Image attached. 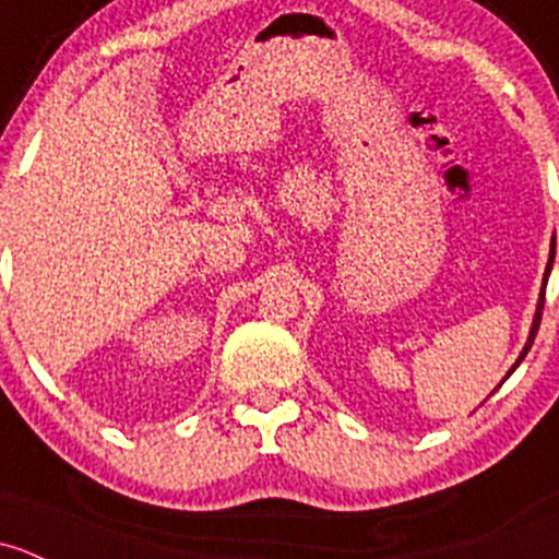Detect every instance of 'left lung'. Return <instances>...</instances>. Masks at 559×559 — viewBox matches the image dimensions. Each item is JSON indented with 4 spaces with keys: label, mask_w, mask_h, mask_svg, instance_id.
Masks as SVG:
<instances>
[{
    "label": "left lung",
    "mask_w": 559,
    "mask_h": 559,
    "mask_svg": "<svg viewBox=\"0 0 559 559\" xmlns=\"http://www.w3.org/2000/svg\"><path fill=\"white\" fill-rule=\"evenodd\" d=\"M551 262H555V238H551V251H549V264H546V273H544V289H542V295H538V308H536V319H533V326H531V334H527V343H525V348H522V354H520V358H516L514 361V367L509 369V374L514 372L516 367H520V361L522 358L527 356V350H531V345H533V340H536V332H538V324H542V310H544V295H546V278H549V273H551ZM507 374V378H509ZM503 378V380H507ZM501 380V383H503Z\"/></svg>",
    "instance_id": "8db88e82"
}]
</instances>
